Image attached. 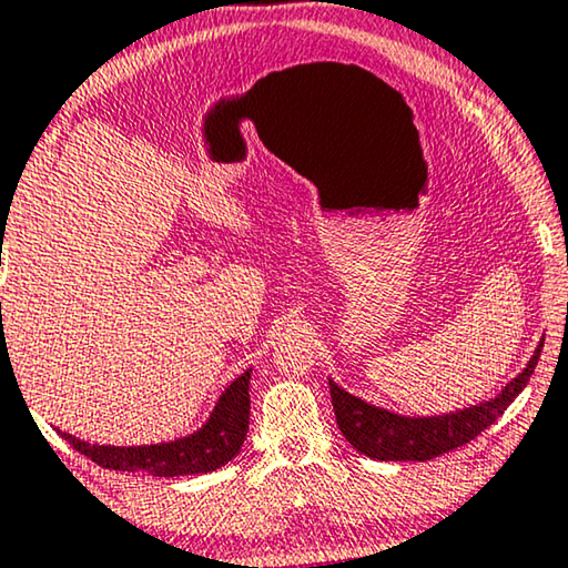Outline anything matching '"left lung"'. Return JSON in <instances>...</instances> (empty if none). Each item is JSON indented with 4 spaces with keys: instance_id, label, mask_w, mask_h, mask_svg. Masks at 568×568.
<instances>
[{
    "instance_id": "obj_1",
    "label": "left lung",
    "mask_w": 568,
    "mask_h": 568,
    "mask_svg": "<svg viewBox=\"0 0 568 568\" xmlns=\"http://www.w3.org/2000/svg\"><path fill=\"white\" fill-rule=\"evenodd\" d=\"M540 349L542 342L525 371L515 381H509L501 394L463 412L443 414V417H402V414L381 409V406L347 394L345 388L329 381L337 425L347 443L373 460H433L437 455L470 443L505 414L507 406L520 396V390L530 381Z\"/></svg>"
}]
</instances>
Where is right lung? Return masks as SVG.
<instances>
[{
  "label": "right lung",
  "instance_id": "1",
  "mask_svg": "<svg viewBox=\"0 0 568 568\" xmlns=\"http://www.w3.org/2000/svg\"><path fill=\"white\" fill-rule=\"evenodd\" d=\"M250 375L246 371L223 390L211 419L197 433L180 437L174 443L115 447V445H90L61 433L74 450L110 470H146L149 476L172 478L190 474H211L226 466L242 450L250 429Z\"/></svg>",
  "mask_w": 568,
  "mask_h": 568
}]
</instances>
